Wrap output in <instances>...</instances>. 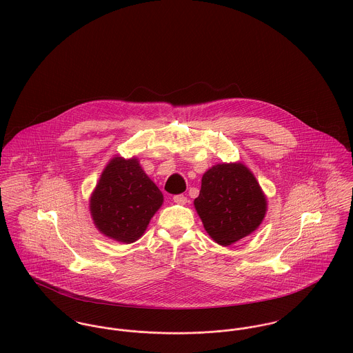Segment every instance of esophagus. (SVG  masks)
I'll return each mask as SVG.
<instances>
[{"label": "esophagus", "instance_id": "obj_1", "mask_svg": "<svg viewBox=\"0 0 353 353\" xmlns=\"http://www.w3.org/2000/svg\"><path fill=\"white\" fill-rule=\"evenodd\" d=\"M172 201L178 203V205H186L188 203V199L183 194H178V196H174Z\"/></svg>", "mask_w": 353, "mask_h": 353}]
</instances>
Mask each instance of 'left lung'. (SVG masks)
I'll use <instances>...</instances> for the list:
<instances>
[{
	"mask_svg": "<svg viewBox=\"0 0 353 353\" xmlns=\"http://www.w3.org/2000/svg\"><path fill=\"white\" fill-rule=\"evenodd\" d=\"M194 206L209 236L230 246L254 232L266 213V197L242 163H223L202 175Z\"/></svg>",
	"mask_w": 353,
	"mask_h": 353,
	"instance_id": "obj_1",
	"label": "left lung"
}]
</instances>
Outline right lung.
<instances>
[{"mask_svg": "<svg viewBox=\"0 0 353 353\" xmlns=\"http://www.w3.org/2000/svg\"><path fill=\"white\" fill-rule=\"evenodd\" d=\"M161 203V192L136 157H114L101 172L90 210L101 234L117 242L133 243L143 236Z\"/></svg>", "mask_w": 353, "mask_h": 353, "instance_id": "1", "label": "right lung"}]
</instances>
